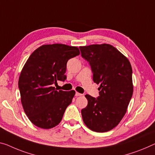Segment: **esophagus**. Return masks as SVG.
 I'll return each instance as SVG.
<instances>
[{
    "label": "esophagus",
    "mask_w": 155,
    "mask_h": 155,
    "mask_svg": "<svg viewBox=\"0 0 155 155\" xmlns=\"http://www.w3.org/2000/svg\"><path fill=\"white\" fill-rule=\"evenodd\" d=\"M82 94H80V93H78V92H76L75 93V96H82Z\"/></svg>",
    "instance_id": "esophagus-1"
}]
</instances>
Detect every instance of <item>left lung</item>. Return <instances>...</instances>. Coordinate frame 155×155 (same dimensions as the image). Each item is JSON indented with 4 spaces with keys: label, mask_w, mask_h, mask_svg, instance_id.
Here are the masks:
<instances>
[{
    "label": "left lung",
    "mask_w": 155,
    "mask_h": 155,
    "mask_svg": "<svg viewBox=\"0 0 155 155\" xmlns=\"http://www.w3.org/2000/svg\"><path fill=\"white\" fill-rule=\"evenodd\" d=\"M80 49L82 58L91 66L94 82L100 84L97 98L85 96L88 104L81 110L83 121L94 132H108L122 120L132 98V66L110 44H93Z\"/></svg>",
    "instance_id": "8db88e82"
}]
</instances>
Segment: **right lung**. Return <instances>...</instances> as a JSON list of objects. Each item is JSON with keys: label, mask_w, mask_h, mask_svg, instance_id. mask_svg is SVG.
Returning a JSON list of instances; mask_svg holds the SVG:
<instances>
[{"label": "right lung", "mask_w": 155, "mask_h": 155, "mask_svg": "<svg viewBox=\"0 0 155 155\" xmlns=\"http://www.w3.org/2000/svg\"><path fill=\"white\" fill-rule=\"evenodd\" d=\"M80 54L78 48L65 44L43 45L31 54L18 79L21 101L35 125L51 129L61 122L75 91H57V80H66L68 59Z\"/></svg>", "instance_id": "right-lung-1"}]
</instances>
